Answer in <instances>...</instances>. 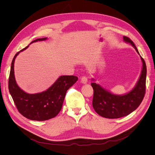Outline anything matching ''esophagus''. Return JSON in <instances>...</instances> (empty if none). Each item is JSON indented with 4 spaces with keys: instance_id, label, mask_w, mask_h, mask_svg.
Wrapping results in <instances>:
<instances>
[{
    "instance_id": "esophagus-1",
    "label": "esophagus",
    "mask_w": 155,
    "mask_h": 155,
    "mask_svg": "<svg viewBox=\"0 0 155 155\" xmlns=\"http://www.w3.org/2000/svg\"><path fill=\"white\" fill-rule=\"evenodd\" d=\"M81 83H83V84H85L87 82V77L86 76H83L81 78Z\"/></svg>"
}]
</instances>
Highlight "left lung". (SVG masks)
<instances>
[{
    "label": "left lung",
    "instance_id": "left-lung-1",
    "mask_svg": "<svg viewBox=\"0 0 155 155\" xmlns=\"http://www.w3.org/2000/svg\"><path fill=\"white\" fill-rule=\"evenodd\" d=\"M123 39L130 43L139 54L135 44L129 37L123 36ZM141 59L143 67L139 80L134 89L125 95L113 94L99 84L91 83L94 90L92 104L98 115L107 118H118L130 114L140 105L145 94L147 76L146 64L142 57Z\"/></svg>",
    "mask_w": 155,
    "mask_h": 155
}]
</instances>
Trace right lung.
<instances>
[{
	"mask_svg": "<svg viewBox=\"0 0 155 155\" xmlns=\"http://www.w3.org/2000/svg\"><path fill=\"white\" fill-rule=\"evenodd\" d=\"M46 39L47 38H37L31 43ZM28 46L18 51L12 60L8 78V89L18 112L22 115L31 120L45 121L55 117L59 113L66 92L76 83L78 77L74 75L61 76L45 91L34 94L24 92L16 83L14 62L19 52L26 50Z\"/></svg>",
	"mask_w": 155,
	"mask_h": 155,
	"instance_id": "1",
	"label": "right lung"
}]
</instances>
